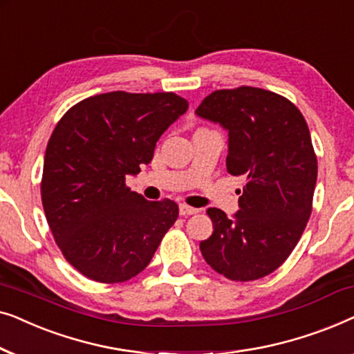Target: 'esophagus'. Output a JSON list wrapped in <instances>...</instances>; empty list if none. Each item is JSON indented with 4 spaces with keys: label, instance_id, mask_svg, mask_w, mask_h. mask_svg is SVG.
<instances>
[{
    "label": "esophagus",
    "instance_id": "34e87169",
    "mask_svg": "<svg viewBox=\"0 0 354 354\" xmlns=\"http://www.w3.org/2000/svg\"><path fill=\"white\" fill-rule=\"evenodd\" d=\"M178 211H180V216H192V214H196L198 209H195V207L192 206H187V205H180V207H178Z\"/></svg>",
    "mask_w": 354,
    "mask_h": 354
}]
</instances>
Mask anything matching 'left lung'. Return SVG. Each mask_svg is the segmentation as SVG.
Instances as JSON below:
<instances>
[{
  "label": "left lung",
  "mask_w": 354,
  "mask_h": 354,
  "mask_svg": "<svg viewBox=\"0 0 354 354\" xmlns=\"http://www.w3.org/2000/svg\"><path fill=\"white\" fill-rule=\"evenodd\" d=\"M195 113L229 132L227 171L246 180L234 217L207 209L214 232L200 243L203 258L236 282L266 277L311 216L317 158L306 120L292 101L254 86L212 91Z\"/></svg>",
  "instance_id": "left-lung-1"
}]
</instances>
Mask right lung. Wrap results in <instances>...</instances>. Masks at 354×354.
I'll return each mask as SVG.
<instances>
[{
	"label": "right lung",
	"instance_id": "obj_1",
	"mask_svg": "<svg viewBox=\"0 0 354 354\" xmlns=\"http://www.w3.org/2000/svg\"><path fill=\"white\" fill-rule=\"evenodd\" d=\"M187 109L176 93L111 91L72 106L53 130L43 209L64 258L85 277L103 283L135 277L177 221V203L145 200L125 177L151 162L159 137Z\"/></svg>",
	"mask_w": 354,
	"mask_h": 354
}]
</instances>
